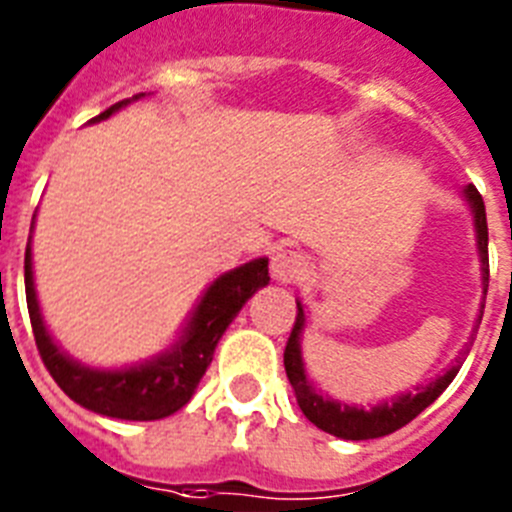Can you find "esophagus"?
<instances>
[{"instance_id":"esophagus-1","label":"esophagus","mask_w":512,"mask_h":512,"mask_svg":"<svg viewBox=\"0 0 512 512\" xmlns=\"http://www.w3.org/2000/svg\"><path fill=\"white\" fill-rule=\"evenodd\" d=\"M312 261L310 256H305L302 251H295V248L279 246L277 251L271 253V277L282 284H295L302 282V279L310 277Z\"/></svg>"}]
</instances>
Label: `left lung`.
Returning a JSON list of instances; mask_svg holds the SVG:
<instances>
[{
    "mask_svg": "<svg viewBox=\"0 0 512 512\" xmlns=\"http://www.w3.org/2000/svg\"><path fill=\"white\" fill-rule=\"evenodd\" d=\"M464 200H467L469 210H472L474 235H477V253H479V271H482V295H487V282H490V261H487V212L482 194L477 192L474 184L464 187ZM485 310V305H482ZM482 310L477 315V323L482 320ZM305 307L297 300V320L295 328L289 333L287 348H284V369H287L289 384L295 390L297 405L305 413L310 423H315L320 431L330 433L336 438H346V441H369V438H382L395 433L397 428L408 425L410 420L418 418L428 405L438 400L451 379L459 372L461 359L456 366L438 374L433 382L420 384L415 392H402V395L392 397V400H382L372 408H359V405H348V402L333 400L328 395H320V390L310 382L305 369V359H302V330H305ZM477 328V325H474ZM467 354V351H464Z\"/></svg>",
    "mask_w": 512,
    "mask_h": 512,
    "instance_id": "obj_1",
    "label": "left lung"
}]
</instances>
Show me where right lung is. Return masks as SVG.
<instances>
[{"instance_id": "add662e5", "label": "right lung", "mask_w": 512, "mask_h": 512, "mask_svg": "<svg viewBox=\"0 0 512 512\" xmlns=\"http://www.w3.org/2000/svg\"><path fill=\"white\" fill-rule=\"evenodd\" d=\"M143 97L146 94H135V97L112 104L110 110H104L102 115L89 120V125L107 120L122 107H128L130 102H138ZM30 233H33V228H30ZM266 284H269V259L266 256L225 271L207 284L194 310L189 312L187 323L182 325L179 336L169 348H164L161 354L151 356V359L140 361V364L102 369V366L76 361L51 336V330L43 320V312H40L38 292H35L33 235H30L25 251L27 310H30V323H33L35 343H38V351L43 356V364L48 366V372L56 379L58 387L71 400L79 402L81 408L117 420H161L174 415L176 410H182L192 400L200 379L205 377L225 328L233 323L241 307Z\"/></svg>"}]
</instances>
